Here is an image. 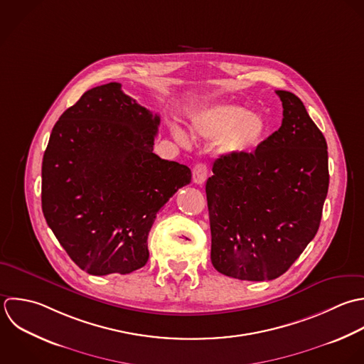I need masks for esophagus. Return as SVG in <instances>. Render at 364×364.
<instances>
[{"label": "esophagus", "instance_id": "esophagus-1", "mask_svg": "<svg viewBox=\"0 0 364 364\" xmlns=\"http://www.w3.org/2000/svg\"><path fill=\"white\" fill-rule=\"evenodd\" d=\"M208 176V168L204 163H198L196 164L194 170H193V180L196 184H204L205 178Z\"/></svg>", "mask_w": 364, "mask_h": 364}]
</instances>
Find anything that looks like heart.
Segmentation results:
<instances>
[{
  "instance_id": "1",
  "label": "heart",
  "mask_w": 364,
  "mask_h": 364,
  "mask_svg": "<svg viewBox=\"0 0 364 364\" xmlns=\"http://www.w3.org/2000/svg\"><path fill=\"white\" fill-rule=\"evenodd\" d=\"M194 133L201 139H218L220 151L225 154H244L252 150L265 133V122L257 112L234 103L210 106L197 113L191 120ZM178 141L187 143L186 134L174 129Z\"/></svg>"
}]
</instances>
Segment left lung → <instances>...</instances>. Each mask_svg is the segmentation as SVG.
Returning <instances> with one entry per match:
<instances>
[{"mask_svg":"<svg viewBox=\"0 0 364 364\" xmlns=\"http://www.w3.org/2000/svg\"><path fill=\"white\" fill-rule=\"evenodd\" d=\"M281 127L244 154L214 161L205 193L211 262L223 275L271 281L315 238L329 188L326 139L302 100L277 90Z\"/></svg>","mask_w":364,"mask_h":364,"instance_id":"1","label":"left lung"}]
</instances>
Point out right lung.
Segmentation results:
<instances>
[{"label":"right lung","mask_w":364,"mask_h":364,"mask_svg":"<svg viewBox=\"0 0 364 364\" xmlns=\"http://www.w3.org/2000/svg\"><path fill=\"white\" fill-rule=\"evenodd\" d=\"M159 114L110 82L85 92L55 123L42 160L43 217L90 275L130 274L149 259L147 237L191 170L153 153Z\"/></svg>","instance_id":"1"}]
</instances>
